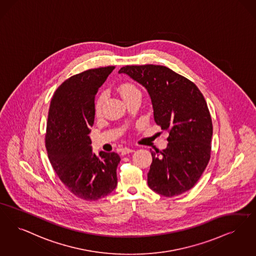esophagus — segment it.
Here are the masks:
<instances>
[{
    "label": "esophagus",
    "instance_id": "obj_1",
    "mask_svg": "<svg viewBox=\"0 0 256 256\" xmlns=\"http://www.w3.org/2000/svg\"><path fill=\"white\" fill-rule=\"evenodd\" d=\"M134 152V148H124L123 150H122V152H121V154H122V155H126V154H130V152Z\"/></svg>",
    "mask_w": 256,
    "mask_h": 256
}]
</instances>
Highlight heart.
I'll return each mask as SVG.
<instances>
[{
    "label": "heart",
    "mask_w": 256,
    "mask_h": 256,
    "mask_svg": "<svg viewBox=\"0 0 256 256\" xmlns=\"http://www.w3.org/2000/svg\"><path fill=\"white\" fill-rule=\"evenodd\" d=\"M119 92L122 96L124 100L132 96L134 94H140V90L130 82H124L120 86H119ZM104 96L101 95L98 97V99L96 100L95 102V112L97 114L101 112L102 110V104H104Z\"/></svg>",
    "instance_id": "obj_1"
}]
</instances>
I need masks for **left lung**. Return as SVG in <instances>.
I'll return each instance as SVG.
<instances>
[{
    "instance_id": "left-lung-1",
    "label": "left lung",
    "mask_w": 256,
    "mask_h": 256,
    "mask_svg": "<svg viewBox=\"0 0 256 256\" xmlns=\"http://www.w3.org/2000/svg\"><path fill=\"white\" fill-rule=\"evenodd\" d=\"M124 73L148 92L154 121L168 130V146L155 150L148 174V186L172 197L194 188L208 164L212 122L203 94L194 82L164 66H126Z\"/></svg>"
}]
</instances>
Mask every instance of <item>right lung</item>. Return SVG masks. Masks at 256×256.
I'll return each instance as SVG.
<instances>
[{"mask_svg": "<svg viewBox=\"0 0 256 256\" xmlns=\"http://www.w3.org/2000/svg\"><path fill=\"white\" fill-rule=\"evenodd\" d=\"M115 66L88 70L73 75L54 92L46 124V148L53 170L72 194L96 201L117 186L115 152L92 154L90 128L95 95Z\"/></svg>", "mask_w": 256, "mask_h": 256, "instance_id": "right-lung-1", "label": "right lung"}]
</instances>
